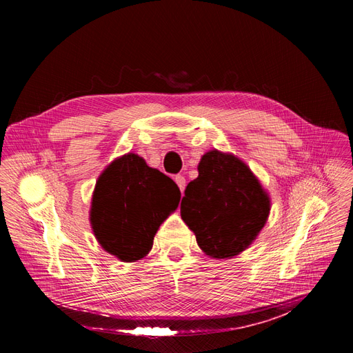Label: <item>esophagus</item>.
I'll list each match as a JSON object with an SVG mask.
<instances>
[{
  "instance_id": "34e87169",
  "label": "esophagus",
  "mask_w": 353,
  "mask_h": 353,
  "mask_svg": "<svg viewBox=\"0 0 353 353\" xmlns=\"http://www.w3.org/2000/svg\"><path fill=\"white\" fill-rule=\"evenodd\" d=\"M175 183L178 185V188L181 190V193H183L184 188H185V178L183 175H176L175 176Z\"/></svg>"
}]
</instances>
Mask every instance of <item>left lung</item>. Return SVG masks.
I'll return each mask as SVG.
<instances>
[{
  "label": "left lung",
  "mask_w": 353,
  "mask_h": 353,
  "mask_svg": "<svg viewBox=\"0 0 353 353\" xmlns=\"http://www.w3.org/2000/svg\"><path fill=\"white\" fill-rule=\"evenodd\" d=\"M181 201V218L212 258H231L256 239L270 213V197L240 159L212 150Z\"/></svg>",
  "instance_id": "left-lung-1"
}]
</instances>
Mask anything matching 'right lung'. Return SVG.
<instances>
[{
    "label": "right lung",
    "mask_w": 353,
    "mask_h": 353,
    "mask_svg": "<svg viewBox=\"0 0 353 353\" xmlns=\"http://www.w3.org/2000/svg\"><path fill=\"white\" fill-rule=\"evenodd\" d=\"M181 191L168 175L128 153L100 175L91 203V225L104 250L123 262L150 252L156 232L178 208Z\"/></svg>",
    "instance_id": "obj_1"
}]
</instances>
